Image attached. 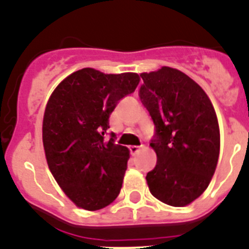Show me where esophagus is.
<instances>
[{"label": "esophagus", "mask_w": 249, "mask_h": 249, "mask_svg": "<svg viewBox=\"0 0 249 249\" xmlns=\"http://www.w3.org/2000/svg\"><path fill=\"white\" fill-rule=\"evenodd\" d=\"M129 149H130V153H131L132 156H135V154H137L140 152L139 146H130Z\"/></svg>", "instance_id": "obj_1"}]
</instances>
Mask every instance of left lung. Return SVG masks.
I'll list each match as a JSON object with an SVG mask.
<instances>
[{
    "label": "left lung",
    "mask_w": 249,
    "mask_h": 249,
    "mask_svg": "<svg viewBox=\"0 0 249 249\" xmlns=\"http://www.w3.org/2000/svg\"><path fill=\"white\" fill-rule=\"evenodd\" d=\"M140 100L151 115L157 164L147 173L151 194L183 207L208 187L220 151L215 110L203 89L178 69L142 73Z\"/></svg>",
    "instance_id": "obj_1"
}]
</instances>
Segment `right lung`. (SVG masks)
I'll return each mask as SVG.
<instances>
[{
  "label": "right lung",
  "mask_w": 249,
  "mask_h": 249,
  "mask_svg": "<svg viewBox=\"0 0 249 249\" xmlns=\"http://www.w3.org/2000/svg\"><path fill=\"white\" fill-rule=\"evenodd\" d=\"M136 73L103 74L84 68L64 79L46 106L42 141L48 168L80 208L98 211L119 195L129 149L115 144L109 115L137 88Z\"/></svg>",
  "instance_id": "obj_1"
}]
</instances>
